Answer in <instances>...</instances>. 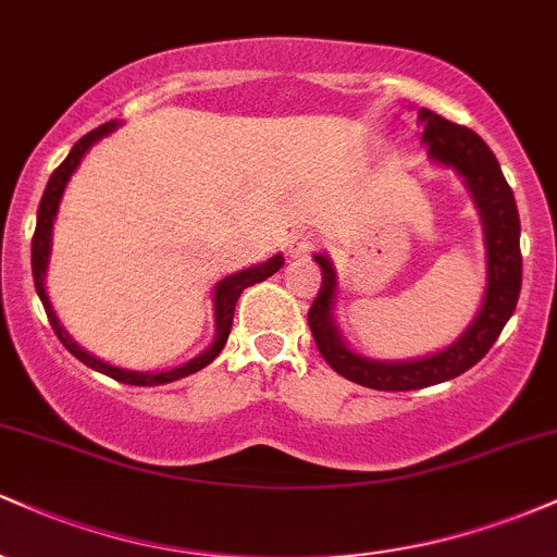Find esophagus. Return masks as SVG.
Masks as SVG:
<instances>
[{
  "instance_id": "esophagus-1",
  "label": "esophagus",
  "mask_w": 557,
  "mask_h": 557,
  "mask_svg": "<svg viewBox=\"0 0 557 557\" xmlns=\"http://www.w3.org/2000/svg\"><path fill=\"white\" fill-rule=\"evenodd\" d=\"M317 246V235L314 233H296L290 240H287V253L293 259H304L314 251Z\"/></svg>"
}]
</instances>
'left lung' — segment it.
Wrapping results in <instances>:
<instances>
[{
    "instance_id": "left-lung-1",
    "label": "left lung",
    "mask_w": 557,
    "mask_h": 557,
    "mask_svg": "<svg viewBox=\"0 0 557 557\" xmlns=\"http://www.w3.org/2000/svg\"><path fill=\"white\" fill-rule=\"evenodd\" d=\"M419 123L424 125L421 140L430 149L432 162L453 168L463 177L466 188L474 196L482 216L484 248H487V287L474 322L456 343L440 354L413 361H376L354 354L337 330L335 309L337 274L324 253L314 261L322 267V287L309 309V327L319 354L345 380L372 389H419L440 385L463 374L482 359L500 337V332L516 311L521 293V222L510 185L505 183L500 164L490 146L469 127L450 123L432 110H419Z\"/></svg>"
}]
</instances>
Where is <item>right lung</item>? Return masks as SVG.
Returning a JSON list of instances; mask_svg holds the SVG:
<instances>
[{
    "mask_svg": "<svg viewBox=\"0 0 557 557\" xmlns=\"http://www.w3.org/2000/svg\"><path fill=\"white\" fill-rule=\"evenodd\" d=\"M120 123L117 120H112V123H104L99 125L96 131L86 133L78 144L70 149V154L65 162L60 164L52 172V177H49L47 183V190H44L41 196V203H38V214H36V233H34V240H30V267H34V285H36V293L38 298H41L44 304V311H47L49 317V324H52L54 335L60 337V343L65 345L70 354L75 356V359L86 363V367L96 369V372L112 376V380L117 382H125V385H140V387H151V385H168V382H175V380H183V376L198 372V369L209 367L216 356H220V350L225 348L227 343V335H230V327H233V314H235V304H238L240 293L246 290L248 285L253 283H261V280L272 277L274 272L280 270V267L285 264L283 253H277V257L261 261V264L251 267V270H243V272H235V274H227L225 280H220L214 287V341L209 345L207 350H201V354L196 356V359H190L188 363H183V367H175V369H168V372H131V369H120V367H112V363L96 359V356L88 354V350H83L78 343L73 341V337L67 335V330L62 327L60 319H57L52 304H49V296H47V285H44V277H47V267H49V251H52V225H54V216H57V209H60V198L65 194L67 188V181L70 175H73L75 170H78L83 154H86L88 149L96 144L99 138L110 136V133L117 127Z\"/></svg>",
    "mask_w": 557,
    "mask_h": 557,
    "instance_id": "add662e5",
    "label": "right lung"
}]
</instances>
